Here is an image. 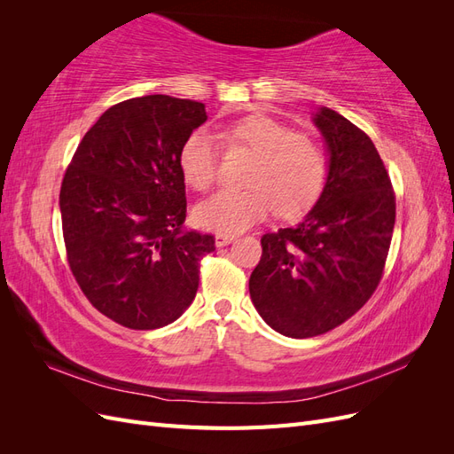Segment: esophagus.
<instances>
[{
    "label": "esophagus",
    "mask_w": 454,
    "mask_h": 454,
    "mask_svg": "<svg viewBox=\"0 0 454 454\" xmlns=\"http://www.w3.org/2000/svg\"><path fill=\"white\" fill-rule=\"evenodd\" d=\"M235 239H237V235H229V232H217V235H215V246H217V248H222V246L231 244Z\"/></svg>",
    "instance_id": "34e87169"
}]
</instances>
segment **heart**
<instances>
[{"label":"heart","instance_id":"b5f03b06","mask_svg":"<svg viewBox=\"0 0 454 454\" xmlns=\"http://www.w3.org/2000/svg\"><path fill=\"white\" fill-rule=\"evenodd\" d=\"M229 138L250 147L254 160L246 189H222L195 208L197 223L219 232H240L270 214L294 219L307 214L322 197L327 184V155L309 134L294 132L267 115H250L227 130ZM180 170L185 182L206 191L217 176V142L199 129L180 151Z\"/></svg>","mask_w":454,"mask_h":454}]
</instances>
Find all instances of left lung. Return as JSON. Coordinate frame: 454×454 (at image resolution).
I'll list each match as a JSON object with an SVG mask.
<instances>
[{
    "instance_id": "left-lung-1",
    "label": "left lung",
    "mask_w": 454,
    "mask_h": 454,
    "mask_svg": "<svg viewBox=\"0 0 454 454\" xmlns=\"http://www.w3.org/2000/svg\"><path fill=\"white\" fill-rule=\"evenodd\" d=\"M327 149V184L295 227L267 232L250 297L274 332L322 335L373 295L390 248L395 197L375 144L329 107L312 117Z\"/></svg>"
}]
</instances>
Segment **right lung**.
<instances>
[{
	"label": "right lung",
	"instance_id": "obj_1",
	"mask_svg": "<svg viewBox=\"0 0 454 454\" xmlns=\"http://www.w3.org/2000/svg\"><path fill=\"white\" fill-rule=\"evenodd\" d=\"M204 104L149 94L115 104L83 136L60 189L67 263L94 309L130 329L193 303L214 237L184 227L180 151Z\"/></svg>",
	"mask_w": 454,
	"mask_h": 454
}]
</instances>
